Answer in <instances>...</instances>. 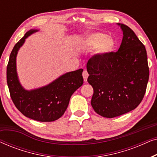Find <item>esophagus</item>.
<instances>
[{
    "label": "esophagus",
    "instance_id": "34e87169",
    "mask_svg": "<svg viewBox=\"0 0 157 157\" xmlns=\"http://www.w3.org/2000/svg\"><path fill=\"white\" fill-rule=\"evenodd\" d=\"M88 76H89V74H88L87 71L84 70L83 71V80H84L85 82H86V81H87Z\"/></svg>",
    "mask_w": 157,
    "mask_h": 157
}]
</instances>
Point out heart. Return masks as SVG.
Here are the masks:
<instances>
[{
  "mask_svg": "<svg viewBox=\"0 0 157 157\" xmlns=\"http://www.w3.org/2000/svg\"><path fill=\"white\" fill-rule=\"evenodd\" d=\"M82 44L91 48H96L98 54L104 55L113 51L115 46V40L105 33H94L88 36L83 40Z\"/></svg>",
  "mask_w": 157,
  "mask_h": 157,
  "instance_id": "heart-1",
  "label": "heart"
}]
</instances>
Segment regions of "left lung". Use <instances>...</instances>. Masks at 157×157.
Instances as JSON below:
<instances>
[{
    "label": "left lung",
    "instance_id": "left-lung-1",
    "mask_svg": "<svg viewBox=\"0 0 157 157\" xmlns=\"http://www.w3.org/2000/svg\"><path fill=\"white\" fill-rule=\"evenodd\" d=\"M118 25L124 35L118 51L94 55L86 65L87 81L94 89L91 106L106 118L136 109L143 99L149 76L145 46L129 27Z\"/></svg>",
    "mask_w": 157,
    "mask_h": 157
}]
</instances>
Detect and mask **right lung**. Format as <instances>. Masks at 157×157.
<instances>
[{
    "label": "right lung",
    "instance_id": "obj_1",
    "mask_svg": "<svg viewBox=\"0 0 157 157\" xmlns=\"http://www.w3.org/2000/svg\"><path fill=\"white\" fill-rule=\"evenodd\" d=\"M37 31L31 29L26 32L13 48L7 66V83L13 102L25 117L38 121H53L63 115L71 96L83 83V69L66 73L43 87L25 89L17 74L16 56L25 39Z\"/></svg>",
    "mask_w": 157,
    "mask_h": 157
}]
</instances>
